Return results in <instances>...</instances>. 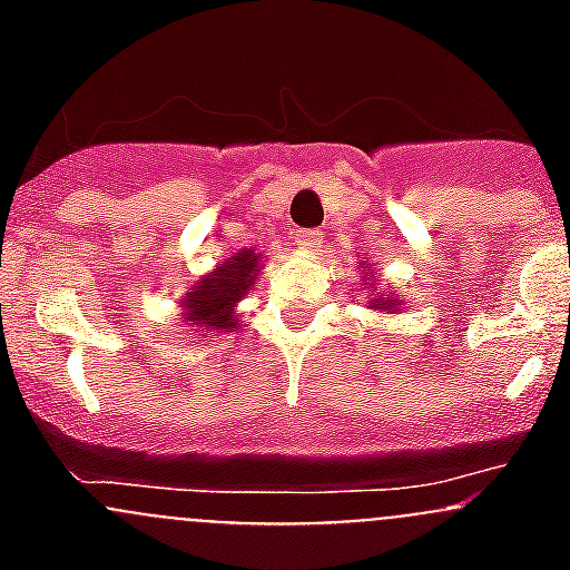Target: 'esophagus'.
<instances>
[{
    "instance_id": "1",
    "label": "esophagus",
    "mask_w": 570,
    "mask_h": 570,
    "mask_svg": "<svg viewBox=\"0 0 570 570\" xmlns=\"http://www.w3.org/2000/svg\"><path fill=\"white\" fill-rule=\"evenodd\" d=\"M322 236H325V230H320V228H299V230H294L296 245H302V248H308V250L320 248Z\"/></svg>"
}]
</instances>
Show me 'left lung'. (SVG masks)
I'll return each instance as SVG.
<instances>
[{
  "label": "left lung",
  "mask_w": 570,
  "mask_h": 570,
  "mask_svg": "<svg viewBox=\"0 0 570 570\" xmlns=\"http://www.w3.org/2000/svg\"><path fill=\"white\" fill-rule=\"evenodd\" d=\"M385 305H394V299H385V302H382V308H385Z\"/></svg>",
  "instance_id": "8db88e82"
}]
</instances>
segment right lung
I'll list each match as a JSON object with an SVG mask.
<instances>
[{
	"label": "right lung",
	"instance_id": "add662e5",
	"mask_svg": "<svg viewBox=\"0 0 570 570\" xmlns=\"http://www.w3.org/2000/svg\"><path fill=\"white\" fill-rule=\"evenodd\" d=\"M256 262L259 259L254 256V250H242L239 256L225 262L223 268H216L203 282H196V288H190L188 299H185V308H188L185 320L203 331L236 328L239 322H236L234 308L254 282V271L259 268Z\"/></svg>",
	"mask_w": 570,
	"mask_h": 570
}]
</instances>
